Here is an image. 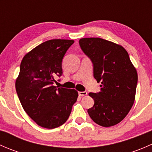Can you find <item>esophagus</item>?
Returning <instances> with one entry per match:
<instances>
[{
    "label": "esophagus",
    "instance_id": "obj_1",
    "mask_svg": "<svg viewBox=\"0 0 152 152\" xmlns=\"http://www.w3.org/2000/svg\"><path fill=\"white\" fill-rule=\"evenodd\" d=\"M87 92H86V91L79 92V96H81V97H82V96H87Z\"/></svg>",
    "mask_w": 152,
    "mask_h": 152
}]
</instances>
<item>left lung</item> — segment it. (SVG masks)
Listing matches in <instances>:
<instances>
[{"mask_svg":"<svg viewBox=\"0 0 152 152\" xmlns=\"http://www.w3.org/2000/svg\"><path fill=\"white\" fill-rule=\"evenodd\" d=\"M79 45L93 62V76L102 84L99 93H89L94 105L87 113L102 126L116 125L127 115L134 104L137 70L121 45L99 37L82 38Z\"/></svg>","mask_w":152,"mask_h":152,"instance_id":"8db88e82","label":"left lung"}]
</instances>
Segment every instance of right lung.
Segmentation results:
<instances>
[{"label": "right lung", "instance_id": "right-lung-1", "mask_svg": "<svg viewBox=\"0 0 152 152\" xmlns=\"http://www.w3.org/2000/svg\"><path fill=\"white\" fill-rule=\"evenodd\" d=\"M70 39H50L24 56L15 82L23 108L37 125L46 129L60 126L67 120L76 103L74 89L53 86L54 78L62 74V62Z\"/></svg>", "mask_w": 152, "mask_h": 152}]
</instances>
